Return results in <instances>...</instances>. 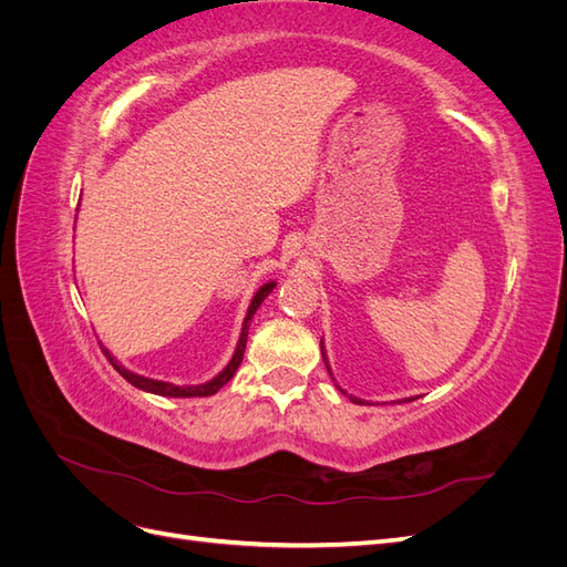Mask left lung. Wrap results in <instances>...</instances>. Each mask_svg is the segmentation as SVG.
<instances>
[{
  "label": "left lung",
  "instance_id": "1",
  "mask_svg": "<svg viewBox=\"0 0 567 567\" xmlns=\"http://www.w3.org/2000/svg\"><path fill=\"white\" fill-rule=\"evenodd\" d=\"M321 352H323V348H321ZM323 359H326V357H323ZM326 369H329V364H326ZM350 400H352V402H354V404H364V402H362V400H357V398H350Z\"/></svg>",
  "mask_w": 567,
  "mask_h": 567
}]
</instances>
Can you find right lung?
<instances>
[{"label": "right lung", "instance_id": "add662e5", "mask_svg": "<svg viewBox=\"0 0 567 567\" xmlns=\"http://www.w3.org/2000/svg\"><path fill=\"white\" fill-rule=\"evenodd\" d=\"M271 288H274V284H265L260 290H257L255 298H252V302H250V307H248V317H246V323H244L241 338H238V346H236V352H234V357H231V362L227 364V369H225V371H221L219 375H215L213 381L203 383V385H186V388H179V385H173V383H163V381L144 379V375H136V373L127 371L125 367H120L106 350H104V354L109 357V362L115 367V371H117L120 375H123V379H125L127 383H132L134 388L146 390V392L163 394V398H208V394H215L221 385H225L227 381H231L234 371L238 369V364H241L244 352H246V340H248V321H250V317L255 315L257 307H260V302L269 296V290H271Z\"/></svg>", "mask_w": 567, "mask_h": 567}]
</instances>
